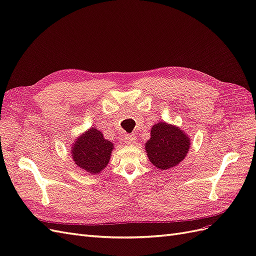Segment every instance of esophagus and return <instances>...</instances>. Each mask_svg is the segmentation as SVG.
<instances>
[{
  "mask_svg": "<svg viewBox=\"0 0 256 256\" xmlns=\"http://www.w3.org/2000/svg\"><path fill=\"white\" fill-rule=\"evenodd\" d=\"M136 136L134 134H127L125 136V142L126 144L128 145H132L136 143Z\"/></svg>",
  "mask_w": 256,
  "mask_h": 256,
  "instance_id": "obj_1",
  "label": "esophagus"
}]
</instances>
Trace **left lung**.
I'll return each mask as SVG.
<instances>
[{
  "instance_id": "left-lung-1",
  "label": "left lung",
  "mask_w": 256,
  "mask_h": 256,
  "mask_svg": "<svg viewBox=\"0 0 256 256\" xmlns=\"http://www.w3.org/2000/svg\"><path fill=\"white\" fill-rule=\"evenodd\" d=\"M190 144V136L180 127L159 122L152 127L150 138L144 146L152 164L166 171L178 166L186 158Z\"/></svg>"
}]
</instances>
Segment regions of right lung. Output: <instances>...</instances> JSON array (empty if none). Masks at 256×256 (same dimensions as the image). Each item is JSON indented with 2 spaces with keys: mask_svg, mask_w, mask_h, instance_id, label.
<instances>
[{
  "mask_svg": "<svg viewBox=\"0 0 256 256\" xmlns=\"http://www.w3.org/2000/svg\"><path fill=\"white\" fill-rule=\"evenodd\" d=\"M113 150V143L106 140L102 131L92 127L72 144L70 156L82 171L95 175L109 164Z\"/></svg>",
  "mask_w": 256,
  "mask_h": 256,
  "instance_id": "1",
  "label": "right lung"
}]
</instances>
